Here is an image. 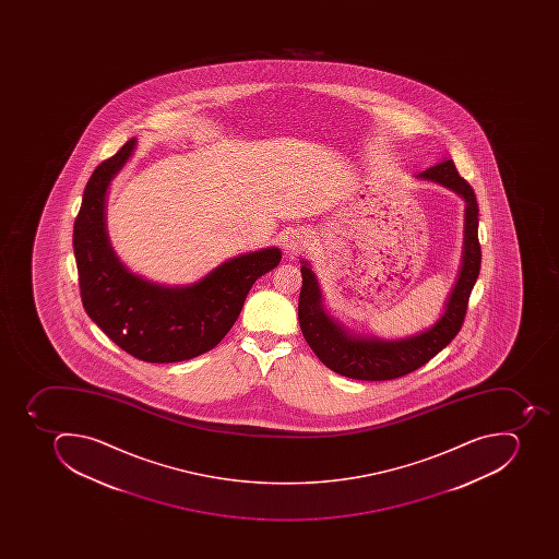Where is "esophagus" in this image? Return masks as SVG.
<instances>
[{
    "mask_svg": "<svg viewBox=\"0 0 559 559\" xmlns=\"http://www.w3.org/2000/svg\"><path fill=\"white\" fill-rule=\"evenodd\" d=\"M306 242H308V236L302 233H294L286 238L285 247L286 250L290 251H300L304 247H306Z\"/></svg>",
    "mask_w": 559,
    "mask_h": 559,
    "instance_id": "34e87169",
    "label": "esophagus"
}]
</instances>
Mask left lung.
Returning a JSON list of instances; mask_svg holds the SVG:
<instances>
[{"instance_id": "1", "label": "left lung", "mask_w": 559, "mask_h": 559, "mask_svg": "<svg viewBox=\"0 0 559 559\" xmlns=\"http://www.w3.org/2000/svg\"><path fill=\"white\" fill-rule=\"evenodd\" d=\"M423 180L437 181L465 199V238L462 265L453 290L445 300L442 317L421 334L384 341L361 337L338 325L321 304L320 285L308 262H302L299 295V323L304 338L330 370L360 381H388L419 369L442 352L462 329L466 306L480 271L479 206L474 189L463 180L451 158L419 173Z\"/></svg>"}]
</instances>
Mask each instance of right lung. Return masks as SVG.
<instances>
[{
  "label": "right lung",
  "mask_w": 559,
  "mask_h": 559,
  "mask_svg": "<svg viewBox=\"0 0 559 559\" xmlns=\"http://www.w3.org/2000/svg\"><path fill=\"white\" fill-rule=\"evenodd\" d=\"M136 138L94 169L73 229L80 297L91 320L123 352L150 364L190 360L221 343L253 283L282 260L277 248L225 260L189 286H163L132 274L115 255L105 224L106 190Z\"/></svg>",
  "instance_id": "1"
}]
</instances>
